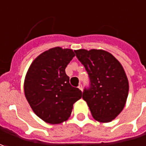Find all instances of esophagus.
<instances>
[{
	"label": "esophagus",
	"mask_w": 146,
	"mask_h": 146,
	"mask_svg": "<svg viewBox=\"0 0 146 146\" xmlns=\"http://www.w3.org/2000/svg\"><path fill=\"white\" fill-rule=\"evenodd\" d=\"M78 88H79L80 90H83V86H82V84H79V86H78Z\"/></svg>",
	"instance_id": "obj_1"
}]
</instances>
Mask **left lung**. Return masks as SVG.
<instances>
[{
  "mask_svg": "<svg viewBox=\"0 0 146 146\" xmlns=\"http://www.w3.org/2000/svg\"><path fill=\"white\" fill-rule=\"evenodd\" d=\"M86 68L90 88L84 90L83 98L96 121L110 122L122 111L129 93V81L120 62L102 49L75 51Z\"/></svg>",
  "mask_w": 146,
  "mask_h": 146,
  "instance_id": "8db88e82",
  "label": "left lung"
}]
</instances>
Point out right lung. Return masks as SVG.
<instances>
[{
  "label": "right lung",
  "instance_id": "add662e5",
  "mask_svg": "<svg viewBox=\"0 0 146 146\" xmlns=\"http://www.w3.org/2000/svg\"><path fill=\"white\" fill-rule=\"evenodd\" d=\"M75 56L69 48H50L33 60L26 73L25 98L33 112L47 123L67 121L73 104L82 98V91L71 86L65 72Z\"/></svg>",
  "mask_w": 146,
  "mask_h": 146
}]
</instances>
